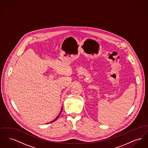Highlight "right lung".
<instances>
[{
	"label": "right lung",
	"mask_w": 148,
	"mask_h": 148,
	"mask_svg": "<svg viewBox=\"0 0 148 148\" xmlns=\"http://www.w3.org/2000/svg\"><path fill=\"white\" fill-rule=\"evenodd\" d=\"M62 109H61V111H60V113H59V115H58V116H57V117H56V119H55L53 120V121H50V123H52V122H53V121H55V120H56L57 119H58V117H59V115H60V113H61V112H62Z\"/></svg>",
	"instance_id": "1"
}]
</instances>
